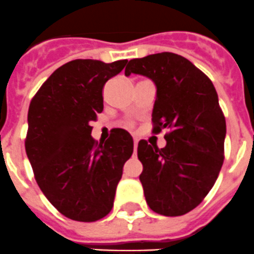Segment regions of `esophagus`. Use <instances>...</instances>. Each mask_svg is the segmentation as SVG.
Here are the masks:
<instances>
[{
    "instance_id": "esophagus-1",
    "label": "esophagus",
    "mask_w": 254,
    "mask_h": 254,
    "mask_svg": "<svg viewBox=\"0 0 254 254\" xmlns=\"http://www.w3.org/2000/svg\"><path fill=\"white\" fill-rule=\"evenodd\" d=\"M138 138L136 136H134V150H136V148H138Z\"/></svg>"
}]
</instances>
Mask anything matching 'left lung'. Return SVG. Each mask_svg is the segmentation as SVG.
Listing matches in <instances>:
<instances>
[{"instance_id":"1","label":"left lung","mask_w":254,"mask_h":254,"mask_svg":"<svg viewBox=\"0 0 254 254\" xmlns=\"http://www.w3.org/2000/svg\"><path fill=\"white\" fill-rule=\"evenodd\" d=\"M131 73L154 82L153 130L170 131L161 149L139 141L144 196L157 214L184 215L204 200L223 166L227 124L218 93L204 73L175 53L131 59L125 76Z\"/></svg>"}]
</instances>
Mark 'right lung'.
I'll list each match as a JSON object with an SVG mask.
<instances>
[{
    "instance_id": "1",
    "label": "right lung",
    "mask_w": 254,
    "mask_h": 254,
    "mask_svg": "<svg viewBox=\"0 0 254 254\" xmlns=\"http://www.w3.org/2000/svg\"><path fill=\"white\" fill-rule=\"evenodd\" d=\"M127 62H68L52 73L29 106L25 149L35 180L50 204L72 220L90 223L111 211L123 167L132 154L127 130L116 129L99 144L90 125L104 110V84Z\"/></svg>"
}]
</instances>
